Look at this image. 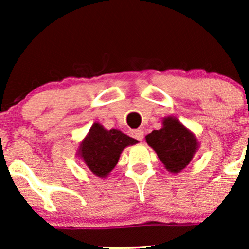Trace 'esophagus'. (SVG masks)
<instances>
[{"mask_svg": "<svg viewBox=\"0 0 249 249\" xmlns=\"http://www.w3.org/2000/svg\"><path fill=\"white\" fill-rule=\"evenodd\" d=\"M131 134H132L133 138L138 139V141H142V138H144V131L142 130H133L131 131Z\"/></svg>", "mask_w": 249, "mask_h": 249, "instance_id": "esophagus-1", "label": "esophagus"}]
</instances>
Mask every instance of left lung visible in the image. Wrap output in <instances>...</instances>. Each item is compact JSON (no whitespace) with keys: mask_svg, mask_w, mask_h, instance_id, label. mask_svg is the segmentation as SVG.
Listing matches in <instances>:
<instances>
[{"mask_svg":"<svg viewBox=\"0 0 249 249\" xmlns=\"http://www.w3.org/2000/svg\"><path fill=\"white\" fill-rule=\"evenodd\" d=\"M145 139L148 146L156 151L165 168L176 174L192 161L200 147L196 134L172 116L165 117L160 130L152 131Z\"/></svg>","mask_w":249,"mask_h":249,"instance_id":"left-lung-1","label":"left lung"}]
</instances>
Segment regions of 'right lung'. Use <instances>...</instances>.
<instances>
[{"mask_svg": "<svg viewBox=\"0 0 249 249\" xmlns=\"http://www.w3.org/2000/svg\"><path fill=\"white\" fill-rule=\"evenodd\" d=\"M137 142L138 141L122 131L107 130L99 123H93L85 138L79 142L77 156L95 176L107 178L118 164L123 150Z\"/></svg>", "mask_w": 249, "mask_h": 249, "instance_id": "1", "label": "right lung"}]
</instances>
